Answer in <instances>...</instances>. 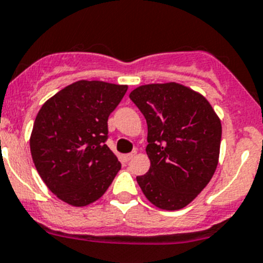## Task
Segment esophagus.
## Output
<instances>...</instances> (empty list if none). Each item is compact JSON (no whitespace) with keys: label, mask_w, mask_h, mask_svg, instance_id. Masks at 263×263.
<instances>
[{"label":"esophagus","mask_w":263,"mask_h":263,"mask_svg":"<svg viewBox=\"0 0 263 263\" xmlns=\"http://www.w3.org/2000/svg\"><path fill=\"white\" fill-rule=\"evenodd\" d=\"M135 155H136V153H129V154H126V155H124L123 158H124V160L128 161V160H131V159L134 158Z\"/></svg>","instance_id":"34e87169"}]
</instances>
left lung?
Instances as JSON below:
<instances>
[{
	"instance_id": "1",
	"label": "left lung",
	"mask_w": 263,
	"mask_h": 263,
	"mask_svg": "<svg viewBox=\"0 0 263 263\" xmlns=\"http://www.w3.org/2000/svg\"><path fill=\"white\" fill-rule=\"evenodd\" d=\"M129 99L146 118L150 169L137 177L161 210H181L209 184L219 163L221 122L203 95L178 82L141 85Z\"/></svg>"
}]
</instances>
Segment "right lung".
<instances>
[{
	"label": "right lung",
	"mask_w": 263,
	"mask_h": 263,
	"mask_svg": "<svg viewBox=\"0 0 263 263\" xmlns=\"http://www.w3.org/2000/svg\"><path fill=\"white\" fill-rule=\"evenodd\" d=\"M127 89L80 80L42 105L30 135L31 158L47 187L63 202L76 208L95 202L121 169L105 141L108 117Z\"/></svg>",
	"instance_id": "add662e5"
}]
</instances>
